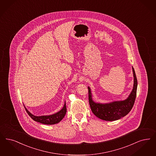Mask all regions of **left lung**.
Here are the masks:
<instances>
[{
    "mask_svg": "<svg viewBox=\"0 0 156 156\" xmlns=\"http://www.w3.org/2000/svg\"><path fill=\"white\" fill-rule=\"evenodd\" d=\"M134 77L133 87L129 97L124 101H114L108 104H100L94 102L92 99L90 87H88L89 103L91 110L98 118L105 121H115L121 119L130 112L136 97L137 82L134 69L132 67Z\"/></svg>",
    "mask_w": 156,
    "mask_h": 156,
    "instance_id": "1",
    "label": "left lung"
}]
</instances>
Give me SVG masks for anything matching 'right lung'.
Instances as JSON below:
<instances>
[{
	"label": "right lung",
	"instance_id": "1",
	"mask_svg": "<svg viewBox=\"0 0 156 156\" xmlns=\"http://www.w3.org/2000/svg\"><path fill=\"white\" fill-rule=\"evenodd\" d=\"M25 109L27 112L28 113V114L30 116V117L32 119H34V121L38 122L46 125L55 124L57 123H58L64 117L66 112H67L66 102H65V104H64V106L63 107V108L60 112H57L56 114H54L53 115H43V116L37 117V116L32 115L31 113H30V112H29L27 110V109L25 107Z\"/></svg>",
	"mask_w": 156,
	"mask_h": 156
}]
</instances>
